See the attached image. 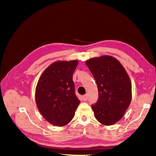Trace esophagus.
<instances>
[{
	"label": "esophagus",
	"instance_id": "obj_1",
	"mask_svg": "<svg viewBox=\"0 0 156 156\" xmlns=\"http://www.w3.org/2000/svg\"><path fill=\"white\" fill-rule=\"evenodd\" d=\"M82 99H83L84 101H87L88 100V96H87V94H85L84 96H82Z\"/></svg>",
	"mask_w": 156,
	"mask_h": 156
}]
</instances>
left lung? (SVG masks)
<instances>
[{
  "mask_svg": "<svg viewBox=\"0 0 156 156\" xmlns=\"http://www.w3.org/2000/svg\"><path fill=\"white\" fill-rule=\"evenodd\" d=\"M97 82L98 98L92 108L97 121L111 125L123 117L131 101V84L127 72L117 59L108 55L86 62Z\"/></svg>",
  "mask_w": 156,
  "mask_h": 156,
  "instance_id": "obj_1",
  "label": "left lung"
}]
</instances>
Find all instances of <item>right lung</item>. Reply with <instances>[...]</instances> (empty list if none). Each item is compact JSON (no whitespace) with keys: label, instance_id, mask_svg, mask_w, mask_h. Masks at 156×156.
Instances as JSON below:
<instances>
[{"label":"right lung","instance_id":"1","mask_svg":"<svg viewBox=\"0 0 156 156\" xmlns=\"http://www.w3.org/2000/svg\"><path fill=\"white\" fill-rule=\"evenodd\" d=\"M78 63L77 60L55 62L39 79L36 105L43 117L52 125L63 127L69 123L80 104L72 79Z\"/></svg>","mask_w":156,"mask_h":156}]
</instances>
